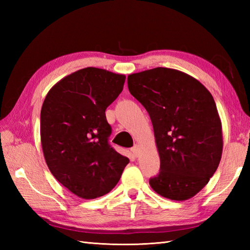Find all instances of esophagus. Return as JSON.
I'll list each match as a JSON object with an SVG mask.
<instances>
[{"instance_id": "34e87169", "label": "esophagus", "mask_w": 250, "mask_h": 250, "mask_svg": "<svg viewBox=\"0 0 250 250\" xmlns=\"http://www.w3.org/2000/svg\"><path fill=\"white\" fill-rule=\"evenodd\" d=\"M131 152L133 153L134 157H139V155H140V147L137 146V145H135L134 147H132L131 148Z\"/></svg>"}]
</instances>
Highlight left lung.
I'll use <instances>...</instances> for the list:
<instances>
[{
  "label": "left lung",
  "instance_id": "obj_1",
  "mask_svg": "<svg viewBox=\"0 0 250 250\" xmlns=\"http://www.w3.org/2000/svg\"><path fill=\"white\" fill-rule=\"evenodd\" d=\"M130 93L149 114L160 172L149 179L164 198L185 201L203 189L219 166L221 121L213 95L192 76L167 67L131 74Z\"/></svg>",
  "mask_w": 250,
  "mask_h": 250
}]
</instances>
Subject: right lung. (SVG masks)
Listing matches in <instances>:
<instances>
[{
	"instance_id": "1",
	"label": "right lung",
	"mask_w": 250,
	"mask_h": 250,
	"mask_svg": "<svg viewBox=\"0 0 250 250\" xmlns=\"http://www.w3.org/2000/svg\"><path fill=\"white\" fill-rule=\"evenodd\" d=\"M125 76L86 67L62 78L41 110V142L51 174L82 199L100 198L119 182L129 159L109 145L105 110Z\"/></svg>"
}]
</instances>
